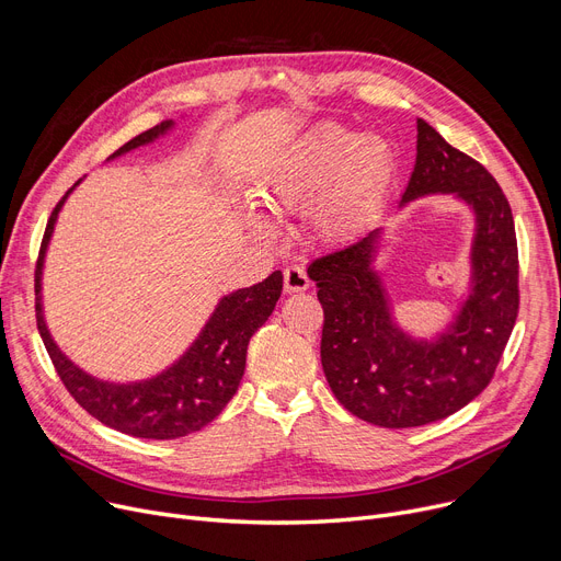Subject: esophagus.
<instances>
[{"label":"esophagus","mask_w":561,"mask_h":561,"mask_svg":"<svg viewBox=\"0 0 561 561\" xmlns=\"http://www.w3.org/2000/svg\"><path fill=\"white\" fill-rule=\"evenodd\" d=\"M309 284L311 282L300 265H288V268H284V290L286 293H302L309 288Z\"/></svg>","instance_id":"obj_1"}]
</instances>
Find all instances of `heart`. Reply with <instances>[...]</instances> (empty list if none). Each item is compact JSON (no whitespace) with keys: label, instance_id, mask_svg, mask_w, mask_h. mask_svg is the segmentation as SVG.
Returning <instances> with one entry per match:
<instances>
[{"label":"heart","instance_id":"1","mask_svg":"<svg viewBox=\"0 0 561 561\" xmlns=\"http://www.w3.org/2000/svg\"><path fill=\"white\" fill-rule=\"evenodd\" d=\"M387 168L389 150L375 136L345 138L341 129L325 127L279 163L259 195L273 209H298L318 194L313 222L322 236L336 239L370 209ZM252 225L265 227L261 218Z\"/></svg>","mask_w":561,"mask_h":561}]
</instances>
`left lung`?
I'll list each match as a JSON object with an SVG mask.
<instances>
[{
  "label": "left lung",
  "instance_id": "8db88e82",
  "mask_svg": "<svg viewBox=\"0 0 561 561\" xmlns=\"http://www.w3.org/2000/svg\"><path fill=\"white\" fill-rule=\"evenodd\" d=\"M416 165L400 209L425 195H455L476 214L470 293L434 339L409 336L391 316L375 271L381 229L311 261L307 275L325 311L320 362L336 400L379 427H419L476 400L491 381L518 316V248L510 202L491 172L419 121Z\"/></svg>",
  "mask_w": 561,
  "mask_h": 561
}]
</instances>
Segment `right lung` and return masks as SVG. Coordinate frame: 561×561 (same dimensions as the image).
Returning a JSON list of instances; mask_svg holds the SVG:
<instances>
[{
  "mask_svg": "<svg viewBox=\"0 0 561 561\" xmlns=\"http://www.w3.org/2000/svg\"><path fill=\"white\" fill-rule=\"evenodd\" d=\"M174 127L165 121L152 129H147L115 150L111 159L123 157L140 145L157 140ZM81 184V180L54 206L43 236V245L36 263V322L47 355L70 391V396L95 416L100 423L138 438H180L191 432L209 425L225 404L233 398L245 373V355L252 334L273 313L282 296V273L275 271L271 277L250 286L239 288L225 296L211 318L193 341V345L163 373L129 381V385H115L93 375H88L75 366L58 347L45 325L41 277L47 245L54 233L58 211L66 204L68 195Z\"/></svg>",
  "mask_w": 561,
  "mask_h": 561,
  "instance_id": "obj_1",
  "label": "right lung"
}]
</instances>
